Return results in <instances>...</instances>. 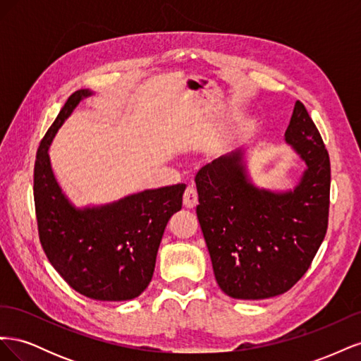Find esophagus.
I'll use <instances>...</instances> for the list:
<instances>
[{
	"mask_svg": "<svg viewBox=\"0 0 361 361\" xmlns=\"http://www.w3.org/2000/svg\"><path fill=\"white\" fill-rule=\"evenodd\" d=\"M197 203H199L197 191H195L192 187H188L183 194V206L187 207V209H192V207L197 206Z\"/></svg>",
	"mask_w": 361,
	"mask_h": 361,
	"instance_id": "34e87169",
	"label": "esophagus"
}]
</instances>
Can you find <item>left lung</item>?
Segmentation results:
<instances>
[{
  "mask_svg": "<svg viewBox=\"0 0 361 361\" xmlns=\"http://www.w3.org/2000/svg\"><path fill=\"white\" fill-rule=\"evenodd\" d=\"M285 140L305 162L293 190L256 187L245 170L244 150L214 159L195 176L197 218L215 280L232 298L265 300L288 292L309 269L325 238L330 157L300 101Z\"/></svg>",
  "mask_w": 361,
  "mask_h": 361,
  "instance_id": "8db88e82",
  "label": "left lung"
}]
</instances>
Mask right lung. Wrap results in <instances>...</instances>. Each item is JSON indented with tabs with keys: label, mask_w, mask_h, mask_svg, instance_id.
Returning <instances> with one entry per match:
<instances>
[{
	"label": "right lung",
	"mask_w": 361,
	"mask_h": 361,
	"mask_svg": "<svg viewBox=\"0 0 361 361\" xmlns=\"http://www.w3.org/2000/svg\"><path fill=\"white\" fill-rule=\"evenodd\" d=\"M92 94L87 89L71 94L40 141L35 164L39 238L51 265L72 289L92 300L126 301L149 286L166 226L182 209L185 185L75 207L54 176L48 150L64 120Z\"/></svg>",
	"instance_id": "right-lung-1"
}]
</instances>
